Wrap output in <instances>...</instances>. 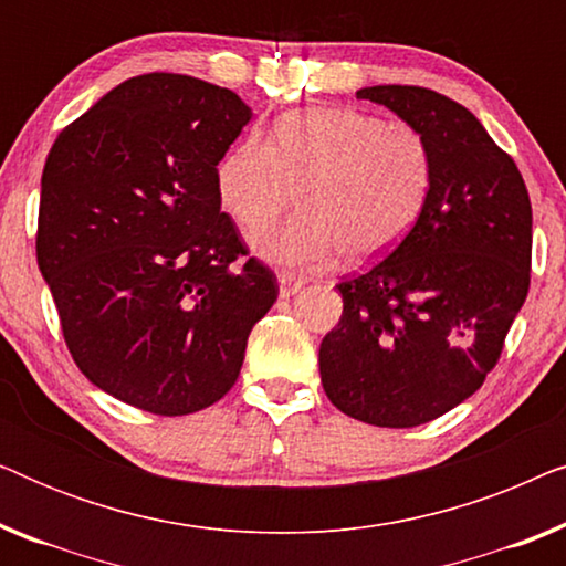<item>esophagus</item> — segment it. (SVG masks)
<instances>
[{"mask_svg":"<svg viewBox=\"0 0 566 566\" xmlns=\"http://www.w3.org/2000/svg\"><path fill=\"white\" fill-rule=\"evenodd\" d=\"M304 285H306L304 277H298V275H293V273H281V275H277V289H281V298L296 296V293L304 289Z\"/></svg>","mask_w":566,"mask_h":566,"instance_id":"1","label":"esophagus"}]
</instances>
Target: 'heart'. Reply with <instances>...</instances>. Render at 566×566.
<instances>
[{"label":"heart","mask_w":566,"mask_h":566,"mask_svg":"<svg viewBox=\"0 0 566 566\" xmlns=\"http://www.w3.org/2000/svg\"><path fill=\"white\" fill-rule=\"evenodd\" d=\"M432 182L436 151L420 126L355 107L293 111L270 142L247 136L216 167L223 211L244 229L273 221L298 188L301 211L252 234L260 258L285 268L389 252L422 216Z\"/></svg>","instance_id":"heart-1"}]
</instances>
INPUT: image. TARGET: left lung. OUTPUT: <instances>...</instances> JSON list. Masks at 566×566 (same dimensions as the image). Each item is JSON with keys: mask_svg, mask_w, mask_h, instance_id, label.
Here are the masks:
<instances>
[{"mask_svg": "<svg viewBox=\"0 0 566 566\" xmlns=\"http://www.w3.org/2000/svg\"><path fill=\"white\" fill-rule=\"evenodd\" d=\"M358 97L428 134L436 182L409 234L337 285L343 316L319 374L347 417L415 428L469 399L500 360L531 285V198L513 157L451 97L407 84Z\"/></svg>", "mask_w": 566, "mask_h": 566, "instance_id": "obj_1", "label": "left lung"}]
</instances>
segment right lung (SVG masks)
<instances>
[{
    "instance_id": "right-lung-1",
    "label": "right lung",
    "mask_w": 566,
    "mask_h": 566,
    "mask_svg": "<svg viewBox=\"0 0 566 566\" xmlns=\"http://www.w3.org/2000/svg\"><path fill=\"white\" fill-rule=\"evenodd\" d=\"M250 118L227 87L144 74L69 123L45 159L35 254L66 347L97 389L144 412L219 401L277 298L216 190Z\"/></svg>"
}]
</instances>
